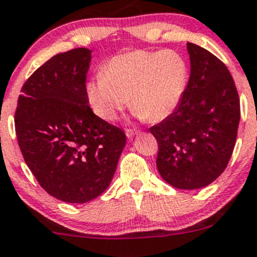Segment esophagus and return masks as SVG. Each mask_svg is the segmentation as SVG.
<instances>
[{
  "mask_svg": "<svg viewBox=\"0 0 257 257\" xmlns=\"http://www.w3.org/2000/svg\"><path fill=\"white\" fill-rule=\"evenodd\" d=\"M140 132V130L137 128H127L126 130V136L128 137V139H132V137L135 136V135H137Z\"/></svg>",
  "mask_w": 257,
  "mask_h": 257,
  "instance_id": "obj_1",
  "label": "esophagus"
}]
</instances>
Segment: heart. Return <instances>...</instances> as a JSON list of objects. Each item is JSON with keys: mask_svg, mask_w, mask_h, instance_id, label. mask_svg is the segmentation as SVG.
<instances>
[{"mask_svg": "<svg viewBox=\"0 0 257 257\" xmlns=\"http://www.w3.org/2000/svg\"><path fill=\"white\" fill-rule=\"evenodd\" d=\"M189 68L174 50L135 49L111 57L85 85L95 115L113 121L127 105L140 118L160 122L178 107Z\"/></svg>", "mask_w": 257, "mask_h": 257, "instance_id": "b5f03b06", "label": "heart"}]
</instances>
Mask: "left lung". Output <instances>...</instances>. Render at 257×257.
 Segmentation results:
<instances>
[{"instance_id": "left-lung-1", "label": "left lung", "mask_w": 257, "mask_h": 257, "mask_svg": "<svg viewBox=\"0 0 257 257\" xmlns=\"http://www.w3.org/2000/svg\"><path fill=\"white\" fill-rule=\"evenodd\" d=\"M190 76L174 112L152 126L157 168L178 189H199L226 168L236 142L240 100L226 65L207 49L187 43Z\"/></svg>"}]
</instances>
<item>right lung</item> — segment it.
<instances>
[{
	"label": "right lung",
	"instance_id": "right-lung-1",
	"mask_svg": "<svg viewBox=\"0 0 257 257\" xmlns=\"http://www.w3.org/2000/svg\"><path fill=\"white\" fill-rule=\"evenodd\" d=\"M91 50L52 57L22 86L15 113L18 146L48 194L86 203L110 186L126 135L92 112L86 99Z\"/></svg>",
	"mask_w": 257,
	"mask_h": 257
}]
</instances>
